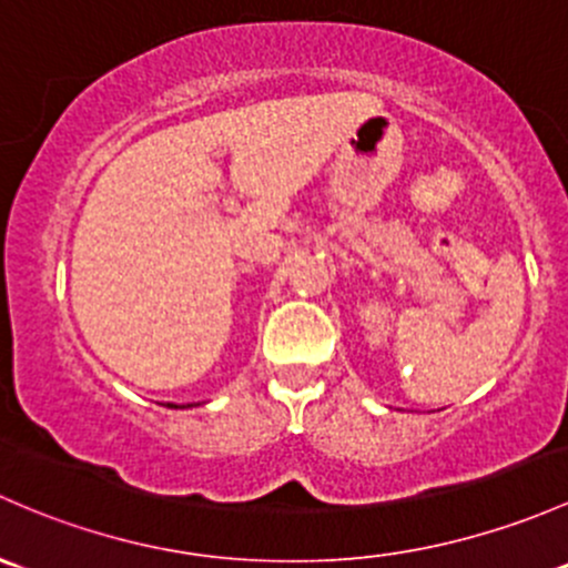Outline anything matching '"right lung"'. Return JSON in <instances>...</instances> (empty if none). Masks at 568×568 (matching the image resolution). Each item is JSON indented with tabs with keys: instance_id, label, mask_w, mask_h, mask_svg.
<instances>
[{
	"instance_id": "add662e5",
	"label": "right lung",
	"mask_w": 568,
	"mask_h": 568,
	"mask_svg": "<svg viewBox=\"0 0 568 568\" xmlns=\"http://www.w3.org/2000/svg\"><path fill=\"white\" fill-rule=\"evenodd\" d=\"M169 408H176V405H169Z\"/></svg>"
}]
</instances>
